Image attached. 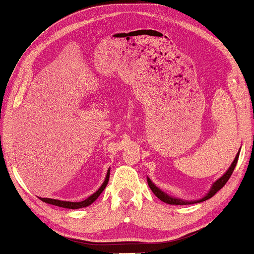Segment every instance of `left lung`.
<instances>
[{
	"mask_svg": "<svg viewBox=\"0 0 254 254\" xmlns=\"http://www.w3.org/2000/svg\"><path fill=\"white\" fill-rule=\"evenodd\" d=\"M239 155H240V150L239 153L237 154V156H235L233 163L231 164V166L228 171H226L225 174L220 177L219 180H217L214 184L212 185L211 190H208V193L204 196L203 198L198 199V201H183V199L181 198H176V197H173V196H170V195H167L166 193H164L163 190H159L156 185H155L152 181H150L148 177H147V183L149 185L150 190H152V192L156 195V196L161 199V201H163L164 203H167V204H171V205H188V204H194V203H199V202H203V201H206V199L211 198L212 196H214V195L216 194V192H219V190L223 188V186L226 184V182L229 181V179L231 177V175H232V173L234 171L235 166H237V163H238V159H239Z\"/></svg>",
	"mask_w": 254,
	"mask_h": 254,
	"instance_id": "left-lung-1",
	"label": "left lung"
}]
</instances>
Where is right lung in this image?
I'll use <instances>...</instances> for the list:
<instances>
[{
	"label": "right lung",
	"instance_id": "add662e5",
	"mask_svg": "<svg viewBox=\"0 0 254 254\" xmlns=\"http://www.w3.org/2000/svg\"><path fill=\"white\" fill-rule=\"evenodd\" d=\"M109 173H110V171L108 170V172H107L105 182L102 183V185L100 186L99 190H98L97 192L93 193L92 195H90V196H89L88 198L84 199V201H81V202H65V201H60V199H53V198H44V197H39V198L44 203L52 204V205L64 207V208H72V210H75V208H81V207L89 206L90 204H92L93 202L96 201L98 196H99V195L102 193V190L106 189V186H107V184H108V181H109Z\"/></svg>",
	"mask_w": 254,
	"mask_h": 254
}]
</instances>
